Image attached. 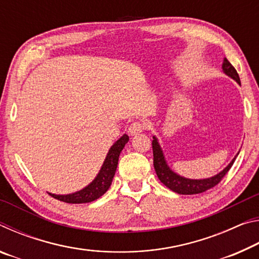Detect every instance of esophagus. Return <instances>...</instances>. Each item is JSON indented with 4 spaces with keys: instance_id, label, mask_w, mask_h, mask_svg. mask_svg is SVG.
I'll return each mask as SVG.
<instances>
[{
    "instance_id": "34e87169",
    "label": "esophagus",
    "mask_w": 259,
    "mask_h": 259,
    "mask_svg": "<svg viewBox=\"0 0 259 259\" xmlns=\"http://www.w3.org/2000/svg\"><path fill=\"white\" fill-rule=\"evenodd\" d=\"M145 129V124L143 123V122H134V123H131L128 128V133L130 135H137L139 133H142V131Z\"/></svg>"
}]
</instances>
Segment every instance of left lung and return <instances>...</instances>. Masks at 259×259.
<instances>
[{
	"label": "left lung",
	"instance_id": "obj_1",
	"mask_svg": "<svg viewBox=\"0 0 259 259\" xmlns=\"http://www.w3.org/2000/svg\"><path fill=\"white\" fill-rule=\"evenodd\" d=\"M222 68H223V72H224L227 76L232 77L241 85L238 72L235 71V68L232 66V64L226 58H224V61H223ZM152 147H153V164H154L155 172L161 181V183L164 184L166 187L170 188V190L174 191L175 193L184 194V195L199 194V193H203L205 191L210 190V188H212L213 186H216L217 184L224 178L225 175L229 172L231 166L234 163L236 156L239 155L238 153L226 168H224L221 172L214 175L212 177L204 178V179H190V178L179 176L178 174H176L170 169V166L165 161L163 151H162V148L160 146L159 140H157L155 136H153Z\"/></svg>",
	"mask_w": 259,
	"mask_h": 259
}]
</instances>
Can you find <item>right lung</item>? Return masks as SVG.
<instances>
[{"mask_svg": "<svg viewBox=\"0 0 259 259\" xmlns=\"http://www.w3.org/2000/svg\"><path fill=\"white\" fill-rule=\"evenodd\" d=\"M128 142L129 136L124 134L120 139H117L116 142L113 144L111 148H109L106 159H105L98 175L89 185L75 193H72V194L60 195L52 194V193H49V194L52 198L63 201V202L66 203H88L99 199L100 196L106 193L109 186H111L113 177L114 175H115L117 168L120 153L123 150V147Z\"/></svg>", "mask_w": 259, "mask_h": 259, "instance_id": "obj_1", "label": "right lung"}]
</instances>
